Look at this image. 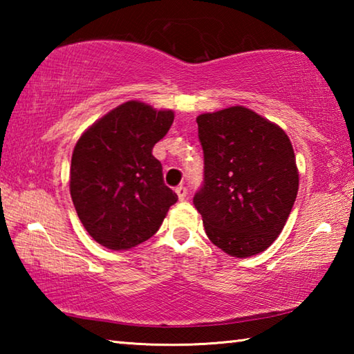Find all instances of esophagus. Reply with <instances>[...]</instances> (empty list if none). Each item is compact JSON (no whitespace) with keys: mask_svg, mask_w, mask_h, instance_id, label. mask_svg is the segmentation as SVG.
<instances>
[{"mask_svg":"<svg viewBox=\"0 0 354 354\" xmlns=\"http://www.w3.org/2000/svg\"><path fill=\"white\" fill-rule=\"evenodd\" d=\"M176 194H178V198L179 200H185V196H187V189L184 187V185H179V187H176Z\"/></svg>","mask_w":354,"mask_h":354,"instance_id":"1","label":"esophagus"}]
</instances>
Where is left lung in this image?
Instances as JSON below:
<instances>
[{
    "label": "left lung",
    "mask_w": 354,
    "mask_h": 354,
    "mask_svg": "<svg viewBox=\"0 0 354 354\" xmlns=\"http://www.w3.org/2000/svg\"><path fill=\"white\" fill-rule=\"evenodd\" d=\"M205 178L194 196L206 234L230 256L262 253L287 221L298 192L289 137L243 106L196 117Z\"/></svg>",
    "instance_id": "left-lung-1"
}]
</instances>
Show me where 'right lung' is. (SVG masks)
Returning a JSON list of instances; mask_svg holds the SVG:
<instances>
[{
  "label": "right lung",
  "instance_id": "obj_1",
  "mask_svg": "<svg viewBox=\"0 0 354 354\" xmlns=\"http://www.w3.org/2000/svg\"><path fill=\"white\" fill-rule=\"evenodd\" d=\"M173 118V111L128 101L77 140L70 167L71 200L86 231L103 247L129 250L148 241L178 201L153 156Z\"/></svg>",
  "mask_w": 354,
  "mask_h": 354
}]
</instances>
